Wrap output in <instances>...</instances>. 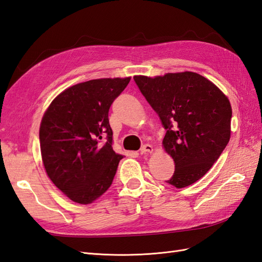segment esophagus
<instances>
[{"mask_svg": "<svg viewBox=\"0 0 262 262\" xmlns=\"http://www.w3.org/2000/svg\"><path fill=\"white\" fill-rule=\"evenodd\" d=\"M153 152V146L149 144L142 145L140 148V154H146V153H152Z\"/></svg>", "mask_w": 262, "mask_h": 262, "instance_id": "esophagus-1", "label": "esophagus"}]
</instances>
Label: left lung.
<instances>
[{
    "label": "left lung",
    "mask_w": 262,
    "mask_h": 262,
    "mask_svg": "<svg viewBox=\"0 0 262 262\" xmlns=\"http://www.w3.org/2000/svg\"><path fill=\"white\" fill-rule=\"evenodd\" d=\"M133 78L166 129L163 145L175 162V172L166 182L176 188L194 184L219 160L231 138L228 98L193 72Z\"/></svg>",
    "instance_id": "1"
}]
</instances>
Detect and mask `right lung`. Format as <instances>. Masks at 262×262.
<instances>
[{
    "instance_id": "add662e5",
    "label": "right lung",
    "mask_w": 262,
    "mask_h": 262,
    "mask_svg": "<svg viewBox=\"0 0 262 262\" xmlns=\"http://www.w3.org/2000/svg\"><path fill=\"white\" fill-rule=\"evenodd\" d=\"M131 78L76 84L55 97L39 130L47 175L71 200L89 204L112 186L123 156L113 149L108 113Z\"/></svg>"
}]
</instances>
